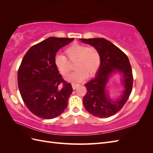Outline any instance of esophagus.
I'll return each mask as SVG.
<instances>
[{
    "label": "esophagus",
    "instance_id": "obj_1",
    "mask_svg": "<svg viewBox=\"0 0 153 153\" xmlns=\"http://www.w3.org/2000/svg\"><path fill=\"white\" fill-rule=\"evenodd\" d=\"M71 85H72V87H73V89H75L77 87H78V86L80 85L78 84H75V83H73Z\"/></svg>",
    "mask_w": 153,
    "mask_h": 153
}]
</instances>
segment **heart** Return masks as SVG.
<instances>
[{"instance_id":"1","label":"heart","mask_w":153,"mask_h":153,"mask_svg":"<svg viewBox=\"0 0 153 153\" xmlns=\"http://www.w3.org/2000/svg\"><path fill=\"white\" fill-rule=\"evenodd\" d=\"M64 52L69 61H75L74 68L76 70L69 78L70 80L81 82L87 76H94L98 71L101 64V55L96 47L74 43ZM54 64L63 76L67 77L69 75L71 66L64 55H57L54 58Z\"/></svg>"}]
</instances>
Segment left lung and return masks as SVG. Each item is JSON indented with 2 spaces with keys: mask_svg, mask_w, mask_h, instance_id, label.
<instances>
[{
  "mask_svg": "<svg viewBox=\"0 0 153 153\" xmlns=\"http://www.w3.org/2000/svg\"><path fill=\"white\" fill-rule=\"evenodd\" d=\"M83 43L96 47L101 55V64L96 77L85 84L87 93L83 98L85 108L100 118H107L117 114L123 107L131 94L133 77L127 55L121 50L104 38L80 39ZM123 75L124 91L120 99L111 100L105 91L109 77L114 72Z\"/></svg>",
  "mask_w": 153,
  "mask_h": 153,
  "instance_id": "left-lung-1",
  "label": "left lung"
}]
</instances>
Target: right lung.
Segmentation results:
<instances>
[{"label": "right lung", "instance_id": "right-lung-1", "mask_svg": "<svg viewBox=\"0 0 153 153\" xmlns=\"http://www.w3.org/2000/svg\"><path fill=\"white\" fill-rule=\"evenodd\" d=\"M74 38L50 37L33 45L23 58L18 71V86L22 98L38 117L53 119L68 105L73 88L63 79L54 64L57 51Z\"/></svg>", "mask_w": 153, "mask_h": 153}]
</instances>
